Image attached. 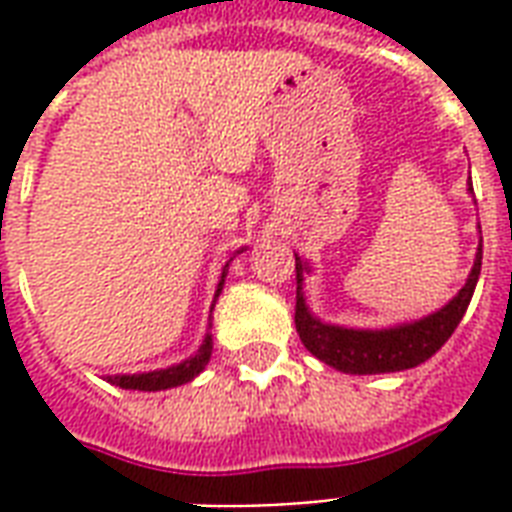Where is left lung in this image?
I'll return each instance as SVG.
<instances>
[{"instance_id": "left-lung-1", "label": "left lung", "mask_w": 512, "mask_h": 512, "mask_svg": "<svg viewBox=\"0 0 512 512\" xmlns=\"http://www.w3.org/2000/svg\"><path fill=\"white\" fill-rule=\"evenodd\" d=\"M483 244L475 257L470 279L464 284L446 308L435 314L411 322V325L389 327V330H346V327L325 325L311 317L303 300V273L308 271L300 257H295V279H298V295H295V327L303 346L325 365L354 373V376H373V373H397V370L416 368L427 362L443 343L451 338L456 325L462 322L464 311L473 300L475 284L481 276Z\"/></svg>"}]
</instances>
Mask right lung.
I'll return each mask as SVG.
<instances>
[{
	"mask_svg": "<svg viewBox=\"0 0 512 512\" xmlns=\"http://www.w3.org/2000/svg\"><path fill=\"white\" fill-rule=\"evenodd\" d=\"M222 284H225V271H222V279L217 284V295L222 292ZM214 295V298H217ZM212 357V335H206L201 349L195 351L193 357L179 365H171L166 370H152V373H139V376H107L109 384L120 386V389H139V392H161V389H171V386L187 384L193 381L201 370L206 368V362Z\"/></svg>",
	"mask_w": 512,
	"mask_h": 512,
	"instance_id": "1",
	"label": "right lung"
}]
</instances>
